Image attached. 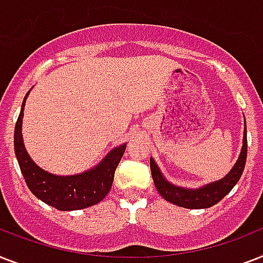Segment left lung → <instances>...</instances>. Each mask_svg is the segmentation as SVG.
<instances>
[{
	"mask_svg": "<svg viewBox=\"0 0 263 263\" xmlns=\"http://www.w3.org/2000/svg\"><path fill=\"white\" fill-rule=\"evenodd\" d=\"M246 125V123H245ZM247 158V136H246V127L243 132V146L239 158L231 172L228 173L227 176L215 182L206 183L202 187L198 189H187V187L177 186L174 183L168 182L163 174L161 173L158 165L155 163L153 158H150V167H151V176H153L154 183L157 191L159 192L162 197L165 198L166 201L173 202L178 206L187 209H204L213 206L215 204L220 201L221 198L227 196L231 189L236 185L240 176H242L245 165H246Z\"/></svg>",
	"mask_w": 263,
	"mask_h": 263,
	"instance_id": "1",
	"label": "left lung"
}]
</instances>
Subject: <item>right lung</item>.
Returning a JSON list of instances; mask_svg holds the SVG:
<instances>
[{
	"mask_svg": "<svg viewBox=\"0 0 263 263\" xmlns=\"http://www.w3.org/2000/svg\"><path fill=\"white\" fill-rule=\"evenodd\" d=\"M29 91L24 97L21 112L14 127V153L25 182L36 197L59 211H77L91 206L104 200L109 193L115 170L124 155L127 144L113 148L97 166L74 176H55L43 170L27 153L21 134L24 105Z\"/></svg>",
	"mask_w": 263,
	"mask_h": 263,
	"instance_id": "add662e5",
	"label": "right lung"
}]
</instances>
